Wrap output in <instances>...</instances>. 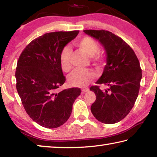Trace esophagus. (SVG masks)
<instances>
[{
  "label": "esophagus",
  "instance_id": "obj_1",
  "mask_svg": "<svg viewBox=\"0 0 157 157\" xmlns=\"http://www.w3.org/2000/svg\"><path fill=\"white\" fill-rule=\"evenodd\" d=\"M89 91V89L84 88V89H82V94H84L85 92H87V91Z\"/></svg>",
  "mask_w": 157,
  "mask_h": 157
}]
</instances>
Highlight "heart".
Returning <instances> with one entry per match:
<instances>
[{"instance_id": "obj_1", "label": "heart", "mask_w": 157, "mask_h": 157, "mask_svg": "<svg viewBox=\"0 0 157 157\" xmlns=\"http://www.w3.org/2000/svg\"><path fill=\"white\" fill-rule=\"evenodd\" d=\"M75 46L90 57L93 62L98 63L102 62L103 55L98 51L99 45L94 38L91 36H84L78 39L75 43ZM72 50L68 46H64L61 50L59 62L62 69L65 72H68L72 66L71 64V57ZM96 74L91 69H76L68 76V80L71 86L76 87L86 86Z\"/></svg>"}]
</instances>
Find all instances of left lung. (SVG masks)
<instances>
[{"label":"left lung","mask_w":157,"mask_h":157,"mask_svg":"<svg viewBox=\"0 0 157 157\" xmlns=\"http://www.w3.org/2000/svg\"><path fill=\"white\" fill-rule=\"evenodd\" d=\"M86 34L98 39L107 53V64L100 78L95 82L109 86L102 91L92 86L96 100L91 110L98 121L114 124L128 114L136 102L142 78V71L134 50L123 40L107 30H85Z\"/></svg>","instance_id":"1"}]
</instances>
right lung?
<instances>
[{
  "label": "right lung",
  "instance_id": "add662e5",
  "mask_svg": "<svg viewBox=\"0 0 157 157\" xmlns=\"http://www.w3.org/2000/svg\"><path fill=\"white\" fill-rule=\"evenodd\" d=\"M78 30L53 32L32 41L18 58L17 90L28 116L46 128H57L67 121L79 88L57 92L66 81L61 67V50L75 39Z\"/></svg>",
  "mask_w": 157,
  "mask_h": 157
}]
</instances>
